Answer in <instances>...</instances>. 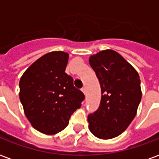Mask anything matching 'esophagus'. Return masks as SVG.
I'll use <instances>...</instances> for the list:
<instances>
[{
	"mask_svg": "<svg viewBox=\"0 0 159 159\" xmlns=\"http://www.w3.org/2000/svg\"><path fill=\"white\" fill-rule=\"evenodd\" d=\"M81 90H82V92H83V94H86V88H85V87H82Z\"/></svg>",
	"mask_w": 159,
	"mask_h": 159,
	"instance_id": "1",
	"label": "esophagus"
}]
</instances>
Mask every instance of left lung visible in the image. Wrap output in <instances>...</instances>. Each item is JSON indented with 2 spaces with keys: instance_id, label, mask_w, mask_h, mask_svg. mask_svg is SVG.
Here are the masks:
<instances>
[{
  "instance_id": "left-lung-1",
  "label": "left lung",
  "mask_w": 159,
  "mask_h": 159,
  "mask_svg": "<svg viewBox=\"0 0 159 159\" xmlns=\"http://www.w3.org/2000/svg\"><path fill=\"white\" fill-rule=\"evenodd\" d=\"M102 88L98 110L87 117L96 137L110 139L123 133L135 117L141 101L140 78L134 67L111 49L89 57Z\"/></svg>"
}]
</instances>
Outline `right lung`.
<instances>
[{"instance_id":"1","label":"right lung","mask_w":159,"mask_h":159,"mask_svg":"<svg viewBox=\"0 0 159 159\" xmlns=\"http://www.w3.org/2000/svg\"><path fill=\"white\" fill-rule=\"evenodd\" d=\"M68 53L53 51L37 59L20 80V100L31 125L53 135L64 129L84 94L65 72Z\"/></svg>"}]
</instances>
